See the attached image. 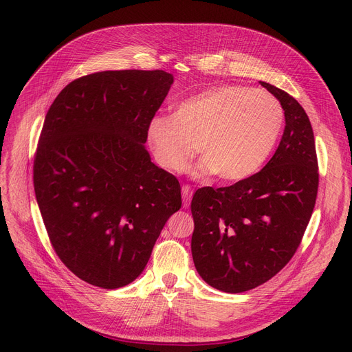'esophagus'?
<instances>
[{
	"instance_id": "esophagus-1",
	"label": "esophagus",
	"mask_w": 352,
	"mask_h": 352,
	"mask_svg": "<svg viewBox=\"0 0 352 352\" xmlns=\"http://www.w3.org/2000/svg\"><path fill=\"white\" fill-rule=\"evenodd\" d=\"M192 197V188L188 186H182V201H184V207L188 208L190 207V201Z\"/></svg>"
}]
</instances>
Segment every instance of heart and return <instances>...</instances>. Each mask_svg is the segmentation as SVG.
<instances>
[{
    "instance_id": "heart-1",
    "label": "heart",
    "mask_w": 352,
    "mask_h": 352,
    "mask_svg": "<svg viewBox=\"0 0 352 352\" xmlns=\"http://www.w3.org/2000/svg\"><path fill=\"white\" fill-rule=\"evenodd\" d=\"M283 125L284 108L270 92L224 85L182 101L174 114L153 117L146 141L165 170L184 173L201 148L199 171L235 182L261 168Z\"/></svg>"
}]
</instances>
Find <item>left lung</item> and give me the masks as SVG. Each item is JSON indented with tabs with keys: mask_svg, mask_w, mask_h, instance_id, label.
Listing matches in <instances>:
<instances>
[{
	"mask_svg": "<svg viewBox=\"0 0 352 352\" xmlns=\"http://www.w3.org/2000/svg\"><path fill=\"white\" fill-rule=\"evenodd\" d=\"M278 98L285 129L272 158L230 187L197 190L191 201L192 260L198 274L224 292H244L271 280L300 247L318 192L312 126L288 92L260 81Z\"/></svg>",
	"mask_w": 352,
	"mask_h": 352,
	"instance_id": "left-lung-1",
	"label": "left lung"
}]
</instances>
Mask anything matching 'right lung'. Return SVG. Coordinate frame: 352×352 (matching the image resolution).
I'll return each mask as SVG.
<instances>
[{
  "instance_id": "add662e5",
  "label": "right lung",
  "mask_w": 352,
  "mask_h": 352,
  "mask_svg": "<svg viewBox=\"0 0 352 352\" xmlns=\"http://www.w3.org/2000/svg\"><path fill=\"white\" fill-rule=\"evenodd\" d=\"M173 81L162 69L88 74L45 116L34 155L36 202L55 254L91 285L133 283L181 208L178 179L144 146Z\"/></svg>"
}]
</instances>
